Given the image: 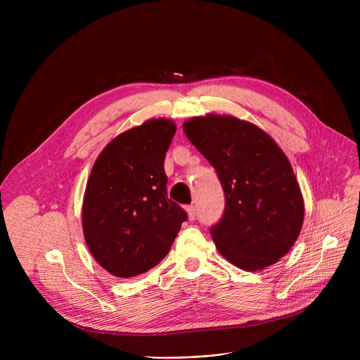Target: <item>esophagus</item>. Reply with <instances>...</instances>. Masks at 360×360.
Segmentation results:
<instances>
[{"label": "esophagus", "mask_w": 360, "mask_h": 360, "mask_svg": "<svg viewBox=\"0 0 360 360\" xmlns=\"http://www.w3.org/2000/svg\"><path fill=\"white\" fill-rule=\"evenodd\" d=\"M185 210H186V213H188V219H190V220H195V217H197V209H195L194 205H186Z\"/></svg>", "instance_id": "34e87169"}]
</instances>
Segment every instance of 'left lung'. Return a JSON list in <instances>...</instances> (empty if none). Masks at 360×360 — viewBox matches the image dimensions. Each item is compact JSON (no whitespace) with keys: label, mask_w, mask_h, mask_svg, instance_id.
Listing matches in <instances>:
<instances>
[{"label":"left lung","mask_w":360,"mask_h":360,"mask_svg":"<svg viewBox=\"0 0 360 360\" xmlns=\"http://www.w3.org/2000/svg\"><path fill=\"white\" fill-rule=\"evenodd\" d=\"M184 132L216 169L224 212L210 233L233 266L262 270L285 257L304 224V198L292 165L257 125L229 115L195 117Z\"/></svg>","instance_id":"8db88e82"}]
</instances>
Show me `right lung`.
<instances>
[{
	"mask_svg": "<svg viewBox=\"0 0 360 360\" xmlns=\"http://www.w3.org/2000/svg\"><path fill=\"white\" fill-rule=\"evenodd\" d=\"M175 124L150 120L113 139L94 162L83 198L89 251L110 274L128 278L167 255L186 213L167 198L165 156Z\"/></svg>",
	"mask_w": 360,
	"mask_h": 360,
	"instance_id": "obj_1",
	"label": "right lung"
}]
</instances>
